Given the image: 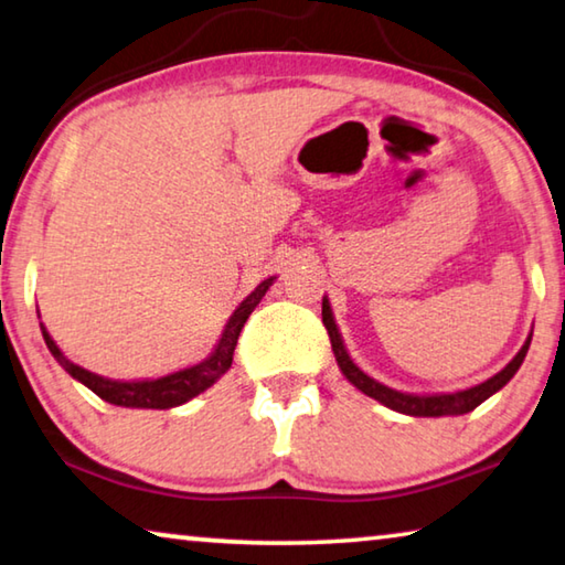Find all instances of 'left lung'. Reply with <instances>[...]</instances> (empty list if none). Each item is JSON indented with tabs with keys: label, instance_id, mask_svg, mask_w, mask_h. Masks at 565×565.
<instances>
[{
	"label": "left lung",
	"instance_id": "obj_1",
	"mask_svg": "<svg viewBox=\"0 0 565 565\" xmlns=\"http://www.w3.org/2000/svg\"><path fill=\"white\" fill-rule=\"evenodd\" d=\"M321 321H324V327L329 331L331 352H334L337 364L344 377L352 382L356 390L364 392L366 397L377 399L384 407L402 412V415H409V417H447V415H465V412H472L513 380V374L521 370V364L527 354V347H531V337H533L531 331L525 339V344L521 347V352H518L498 374H492L490 380L476 384V387H468L460 392H440V395H412V392H399V390L387 387V384L370 377V374L362 372L360 366L352 362V356H349L347 347L342 342V334H339V327L334 321V315H331L327 297L321 299Z\"/></svg>",
	"mask_w": 565,
	"mask_h": 565
}]
</instances>
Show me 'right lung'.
<instances>
[{
    "instance_id": "add662e5",
    "label": "right lung",
    "mask_w": 565,
    "mask_h": 565,
    "mask_svg": "<svg viewBox=\"0 0 565 565\" xmlns=\"http://www.w3.org/2000/svg\"><path fill=\"white\" fill-rule=\"evenodd\" d=\"M276 276H268L266 281H262L256 286L248 297L238 303L234 315L226 321L223 327V334L218 339V344L213 352L205 356L203 362L185 366V370H178L173 374H166V377L158 380H107L100 377V374L87 372L83 366L70 362L65 354L60 352V347L55 344V339L50 337V331L44 329L42 324V337L44 344L52 352V356L60 362L62 370H65L70 377L83 382L87 390H93L97 397L110 402V405L118 407H138V409H170L183 405V402L199 397L201 392H205L209 387H213L223 374L228 372L231 362H234V349L238 342L241 329H244L246 319L250 317V311L258 307V301L264 299V294L268 291V286L274 284Z\"/></svg>"
}]
</instances>
